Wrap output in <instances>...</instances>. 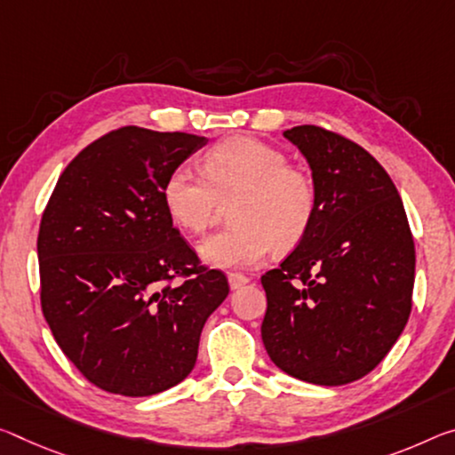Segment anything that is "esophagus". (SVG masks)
<instances>
[{
	"label": "esophagus",
	"instance_id": "esophagus-1",
	"mask_svg": "<svg viewBox=\"0 0 455 455\" xmlns=\"http://www.w3.org/2000/svg\"><path fill=\"white\" fill-rule=\"evenodd\" d=\"M228 283L230 290H241L243 285L249 283V277L243 275V273H228Z\"/></svg>",
	"mask_w": 455,
	"mask_h": 455
}]
</instances>
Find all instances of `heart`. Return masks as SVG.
<instances>
[{"mask_svg": "<svg viewBox=\"0 0 455 455\" xmlns=\"http://www.w3.org/2000/svg\"><path fill=\"white\" fill-rule=\"evenodd\" d=\"M202 174L178 165L165 178L162 200L170 219L190 235H204L230 204L233 228L200 247L219 269H255L271 247L283 253L304 241L318 211V188L306 168L279 148L251 135H233L206 151Z\"/></svg>", "mask_w": 455, "mask_h": 455, "instance_id": "1", "label": "heart"}]
</instances>
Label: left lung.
Listing matches in <instances>:
<instances>
[{"instance_id": "1", "label": "left lung", "mask_w": 455, "mask_h": 455, "mask_svg": "<svg viewBox=\"0 0 455 455\" xmlns=\"http://www.w3.org/2000/svg\"><path fill=\"white\" fill-rule=\"evenodd\" d=\"M283 135L312 168L318 211L304 241L261 277V338L291 377L348 385L388 355L409 320L413 235L391 176L364 148L318 125Z\"/></svg>"}]
</instances>
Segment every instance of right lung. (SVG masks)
<instances>
[{"label":"right lung","instance_id":"obj_1","mask_svg":"<svg viewBox=\"0 0 455 455\" xmlns=\"http://www.w3.org/2000/svg\"><path fill=\"white\" fill-rule=\"evenodd\" d=\"M204 137L125 125L89 143L56 182L38 233L40 304L56 344L107 393L149 396L196 364L228 295L174 228L165 178Z\"/></svg>","mask_w":455,"mask_h":455}]
</instances>
